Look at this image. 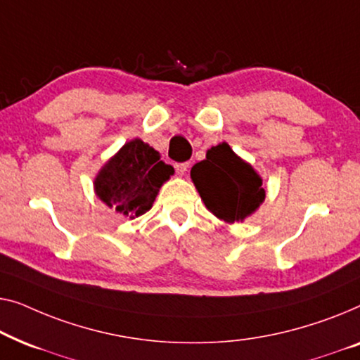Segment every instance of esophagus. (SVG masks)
<instances>
[{
	"mask_svg": "<svg viewBox=\"0 0 360 360\" xmlns=\"http://www.w3.org/2000/svg\"><path fill=\"white\" fill-rule=\"evenodd\" d=\"M174 168H176V173L182 176V174H186L187 168H189V163H176Z\"/></svg>",
	"mask_w": 360,
	"mask_h": 360,
	"instance_id": "obj_1",
	"label": "esophagus"
}]
</instances>
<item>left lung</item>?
Here are the masks:
<instances>
[{"instance_id":"obj_1","label":"left lung","mask_w":360,"mask_h":360,"mask_svg":"<svg viewBox=\"0 0 360 360\" xmlns=\"http://www.w3.org/2000/svg\"><path fill=\"white\" fill-rule=\"evenodd\" d=\"M191 178L207 209L229 224L245 220L266 197L262 179L225 141L192 166Z\"/></svg>"}]
</instances>
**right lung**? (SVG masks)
Here are the masks:
<instances>
[{
  "instance_id": "add662e5",
  "label": "right lung",
  "mask_w": 360,
  "mask_h": 360,
  "mask_svg": "<svg viewBox=\"0 0 360 360\" xmlns=\"http://www.w3.org/2000/svg\"><path fill=\"white\" fill-rule=\"evenodd\" d=\"M148 143L135 139L125 143L101 169L94 181L96 194L119 214L135 219L151 209L161 184L174 173L173 166Z\"/></svg>"
}]
</instances>
